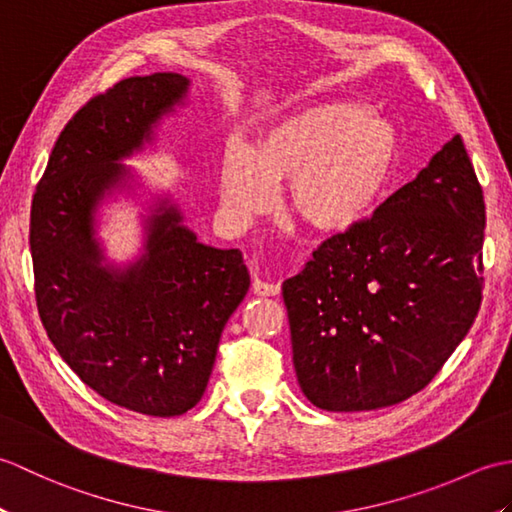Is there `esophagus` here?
Here are the masks:
<instances>
[{"instance_id":"1","label":"esophagus","mask_w":512,"mask_h":512,"mask_svg":"<svg viewBox=\"0 0 512 512\" xmlns=\"http://www.w3.org/2000/svg\"><path fill=\"white\" fill-rule=\"evenodd\" d=\"M253 292L259 297H275L281 292V286L275 284V281H262V279H255L253 281Z\"/></svg>"}]
</instances>
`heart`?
<instances>
[{"instance_id":"1","label":"heart","mask_w":512,"mask_h":512,"mask_svg":"<svg viewBox=\"0 0 512 512\" xmlns=\"http://www.w3.org/2000/svg\"><path fill=\"white\" fill-rule=\"evenodd\" d=\"M400 156L398 129L350 101H319L270 118L246 151L228 147L217 165L224 226L242 231L273 206L319 235H341L372 217Z\"/></svg>"}]
</instances>
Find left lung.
Returning <instances> with one entry per match:
<instances>
[{"label": "left lung", "mask_w": 512, "mask_h": 512, "mask_svg": "<svg viewBox=\"0 0 512 512\" xmlns=\"http://www.w3.org/2000/svg\"><path fill=\"white\" fill-rule=\"evenodd\" d=\"M484 224L482 187L453 136L284 281L292 363L314 407L380 409L431 383L480 310Z\"/></svg>", "instance_id": "8db88e82"}]
</instances>
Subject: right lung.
Instances as JSON below:
<instances>
[{
	"label": "right lung",
	"mask_w": 512,
	"mask_h": 512,
	"mask_svg": "<svg viewBox=\"0 0 512 512\" xmlns=\"http://www.w3.org/2000/svg\"><path fill=\"white\" fill-rule=\"evenodd\" d=\"M176 72L129 76L63 127L30 209L35 299L48 339L96 394L129 411L171 418L200 402L228 317L250 277L237 248L198 242L176 204L145 220V253L103 264L94 213L121 187L151 129L184 101Z\"/></svg>",
	"instance_id": "obj_1"
}]
</instances>
